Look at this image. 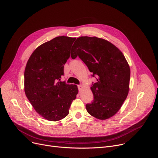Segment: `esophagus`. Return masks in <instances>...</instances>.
Wrapping results in <instances>:
<instances>
[{
    "label": "esophagus",
    "instance_id": "1",
    "mask_svg": "<svg viewBox=\"0 0 158 158\" xmlns=\"http://www.w3.org/2000/svg\"><path fill=\"white\" fill-rule=\"evenodd\" d=\"M78 88H79V90L81 91V89L83 88V86H82V85H78Z\"/></svg>",
    "mask_w": 158,
    "mask_h": 158
}]
</instances>
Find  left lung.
Instances as JSON below:
<instances>
[{"label": "left lung", "instance_id": "8db88e82", "mask_svg": "<svg viewBox=\"0 0 158 158\" xmlns=\"http://www.w3.org/2000/svg\"><path fill=\"white\" fill-rule=\"evenodd\" d=\"M79 57L97 82L90 87L92 103L86 105L89 114L100 120L116 114L126 99L130 85V69L124 55L114 44L97 37H80L74 43L71 57Z\"/></svg>", "mask_w": 158, "mask_h": 158}]
</instances>
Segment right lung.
Masks as SVG:
<instances>
[{"label":"right lung","mask_w":158,"mask_h":158,"mask_svg":"<svg viewBox=\"0 0 158 158\" xmlns=\"http://www.w3.org/2000/svg\"><path fill=\"white\" fill-rule=\"evenodd\" d=\"M75 37L59 36L33 51L24 70V92L33 108L50 121L64 119L78 94L77 85L60 81Z\"/></svg>","instance_id":"1"}]
</instances>
